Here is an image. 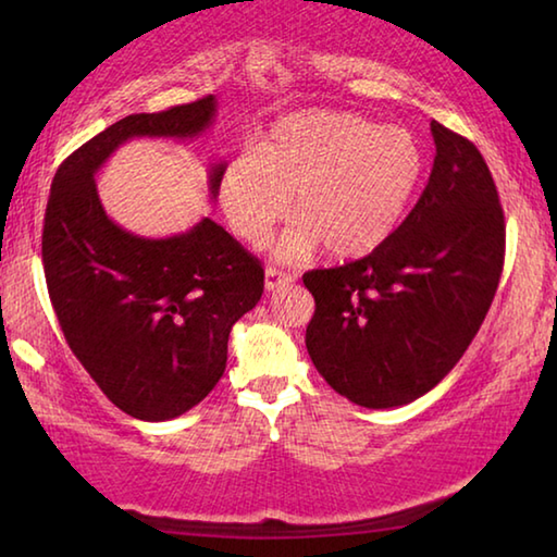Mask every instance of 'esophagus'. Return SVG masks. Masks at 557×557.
Segmentation results:
<instances>
[{"label":"esophagus","instance_id":"1","mask_svg":"<svg viewBox=\"0 0 557 557\" xmlns=\"http://www.w3.org/2000/svg\"><path fill=\"white\" fill-rule=\"evenodd\" d=\"M295 282V275H289V272H282L277 268H268L265 270V289L272 292V289H280L285 285H292Z\"/></svg>","mask_w":557,"mask_h":557}]
</instances>
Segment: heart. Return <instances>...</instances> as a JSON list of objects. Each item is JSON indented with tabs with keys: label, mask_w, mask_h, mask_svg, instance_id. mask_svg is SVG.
<instances>
[{
	"label": "heart",
	"mask_w": 557,
	"mask_h": 557,
	"mask_svg": "<svg viewBox=\"0 0 557 557\" xmlns=\"http://www.w3.org/2000/svg\"><path fill=\"white\" fill-rule=\"evenodd\" d=\"M425 174V152L410 129L344 110H305L277 120L256 152L221 174V206L233 233L262 245L289 213L282 258L324 245L338 260L363 258L391 238Z\"/></svg>",
	"instance_id": "b5f03b06"
}]
</instances>
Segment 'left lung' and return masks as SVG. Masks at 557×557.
I'll use <instances>...</instances> for the list:
<instances>
[{
    "mask_svg": "<svg viewBox=\"0 0 557 557\" xmlns=\"http://www.w3.org/2000/svg\"><path fill=\"white\" fill-rule=\"evenodd\" d=\"M435 164L420 201L371 256L307 272L317 301L307 351L361 408L435 388L467 351L496 295L506 225L479 149L432 120Z\"/></svg>",
    "mask_w": 557,
    "mask_h": 557,
    "instance_id": "1",
    "label": "left lung"
}]
</instances>
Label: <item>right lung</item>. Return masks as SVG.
<instances>
[{
	"mask_svg": "<svg viewBox=\"0 0 557 557\" xmlns=\"http://www.w3.org/2000/svg\"><path fill=\"white\" fill-rule=\"evenodd\" d=\"M215 96L139 112L102 129L53 176L41 258L53 312L71 351L122 412L172 420L221 381L233 324L262 297L265 272L211 219L145 238L102 209L96 174L135 137L196 139L213 125ZM225 164H211L219 196Z\"/></svg>",
	"mask_w": 557,
	"mask_h": 557,
	"instance_id": "1",
	"label": "right lung"
}]
</instances>
